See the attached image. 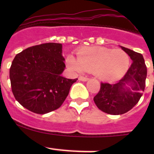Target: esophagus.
Returning a JSON list of instances; mask_svg holds the SVG:
<instances>
[{
  "label": "esophagus",
  "mask_w": 154,
  "mask_h": 154,
  "mask_svg": "<svg viewBox=\"0 0 154 154\" xmlns=\"http://www.w3.org/2000/svg\"><path fill=\"white\" fill-rule=\"evenodd\" d=\"M79 79L80 81L86 82V81H88V80H89V78H87V77H84V76H79Z\"/></svg>",
  "instance_id": "obj_1"
}]
</instances>
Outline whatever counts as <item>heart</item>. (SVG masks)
Instances as JSON below:
<instances>
[{
    "instance_id": "obj_1",
    "label": "heart",
    "mask_w": 154,
    "mask_h": 154,
    "mask_svg": "<svg viewBox=\"0 0 154 154\" xmlns=\"http://www.w3.org/2000/svg\"><path fill=\"white\" fill-rule=\"evenodd\" d=\"M78 56L69 55L66 63L73 72L92 71L98 78L111 80L120 78L128 70L130 57L120 48L85 47L78 51Z\"/></svg>"
}]
</instances>
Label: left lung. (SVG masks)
Returning a JSON list of instances; mask_svg holds the SVG:
<instances>
[{"label": "left lung", "instance_id": "left-lung-1", "mask_svg": "<svg viewBox=\"0 0 154 154\" xmlns=\"http://www.w3.org/2000/svg\"><path fill=\"white\" fill-rule=\"evenodd\" d=\"M133 62L125 75L115 83L101 82L100 90L93 100L98 108L106 113L121 115L130 111L139 102L145 89L146 70L140 53L121 46Z\"/></svg>", "mask_w": 154, "mask_h": 154}]
</instances>
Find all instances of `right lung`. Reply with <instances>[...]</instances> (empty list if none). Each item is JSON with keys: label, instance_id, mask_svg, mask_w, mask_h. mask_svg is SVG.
I'll list each match as a JSON object with an SVG mask.
<instances>
[{"label": "right lung", "instance_id": "1", "mask_svg": "<svg viewBox=\"0 0 154 154\" xmlns=\"http://www.w3.org/2000/svg\"><path fill=\"white\" fill-rule=\"evenodd\" d=\"M64 61L59 43L41 44L18 53L10 68L11 90L16 100L38 114L59 108L78 80L62 76Z\"/></svg>", "mask_w": 154, "mask_h": 154}]
</instances>
